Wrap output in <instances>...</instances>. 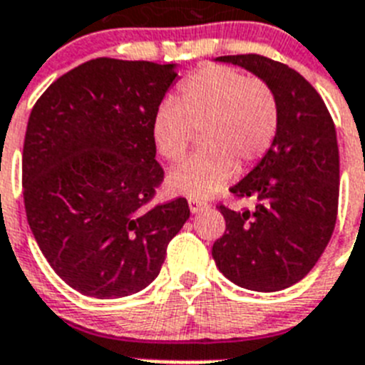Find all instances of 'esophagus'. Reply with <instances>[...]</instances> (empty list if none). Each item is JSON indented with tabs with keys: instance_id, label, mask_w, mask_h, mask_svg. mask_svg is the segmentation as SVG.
Here are the masks:
<instances>
[{
	"instance_id": "1",
	"label": "esophagus",
	"mask_w": 365,
	"mask_h": 365,
	"mask_svg": "<svg viewBox=\"0 0 365 365\" xmlns=\"http://www.w3.org/2000/svg\"><path fill=\"white\" fill-rule=\"evenodd\" d=\"M188 205H190V212H192V214H199V212L205 210L206 206H208L206 202L197 201V199H190Z\"/></svg>"
}]
</instances>
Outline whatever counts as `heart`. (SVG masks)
Wrapping results in <instances>:
<instances>
[{"label": "heart", "instance_id": "b5f03b06", "mask_svg": "<svg viewBox=\"0 0 365 365\" xmlns=\"http://www.w3.org/2000/svg\"><path fill=\"white\" fill-rule=\"evenodd\" d=\"M278 128V104L265 82L247 78L225 66L193 73L180 96H168L153 115V144L164 159L188 151L193 131H201V153L168 173L170 192L208 199L227 188L240 170L267 153Z\"/></svg>", "mask_w": 365, "mask_h": 365}]
</instances>
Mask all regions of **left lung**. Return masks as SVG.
Here are the masks:
<instances>
[{"mask_svg":"<svg viewBox=\"0 0 365 365\" xmlns=\"http://www.w3.org/2000/svg\"><path fill=\"white\" fill-rule=\"evenodd\" d=\"M265 82L278 104V128L263 159L230 192L254 210L219 206L227 232L212 247L232 283L276 292L305 278L334 230L340 185L336 130L314 87L285 63L259 54L219 56Z\"/></svg>","mask_w":365,"mask_h":365,"instance_id":"8db88e82","label":"left lung"}]
</instances>
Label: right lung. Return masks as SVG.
<instances>
[{
	"instance_id": "add662e5",
	"label": "right lung",
	"mask_w": 365,
	"mask_h": 365,
	"mask_svg": "<svg viewBox=\"0 0 365 365\" xmlns=\"http://www.w3.org/2000/svg\"><path fill=\"white\" fill-rule=\"evenodd\" d=\"M177 63L96 58L51 83L29 117L24 197L54 272L91 298H124L160 272L186 199L148 208L163 180L153 115Z\"/></svg>"
}]
</instances>
